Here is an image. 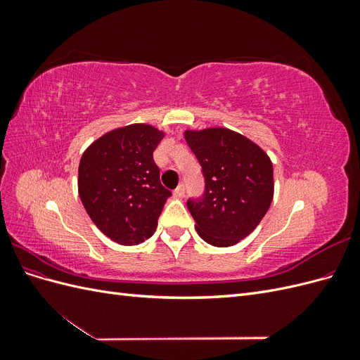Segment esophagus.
Masks as SVG:
<instances>
[{
  "instance_id": "34e87169",
  "label": "esophagus",
  "mask_w": 360,
  "mask_h": 360,
  "mask_svg": "<svg viewBox=\"0 0 360 360\" xmlns=\"http://www.w3.org/2000/svg\"><path fill=\"white\" fill-rule=\"evenodd\" d=\"M174 197H176V198H183L184 197V184H179L177 189L174 191Z\"/></svg>"
}]
</instances>
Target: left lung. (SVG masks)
<instances>
[{"label": "left lung", "instance_id": "left-lung-1", "mask_svg": "<svg viewBox=\"0 0 360 360\" xmlns=\"http://www.w3.org/2000/svg\"><path fill=\"white\" fill-rule=\"evenodd\" d=\"M205 179L202 198L188 201L204 242L233 246L252 233L274 200V165L254 141L226 127L186 130Z\"/></svg>", "mask_w": 360, "mask_h": 360}]
</instances>
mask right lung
<instances>
[{
	"label": "right lung",
	"mask_w": 360,
	"mask_h": 360,
	"mask_svg": "<svg viewBox=\"0 0 360 360\" xmlns=\"http://www.w3.org/2000/svg\"><path fill=\"white\" fill-rule=\"evenodd\" d=\"M165 134L136 123L106 132L84 151L78 192L94 225L124 246L153 236L171 192L162 186L153 151Z\"/></svg>",
	"instance_id": "right-lung-1"
}]
</instances>
